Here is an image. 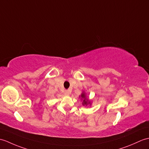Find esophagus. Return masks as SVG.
Listing matches in <instances>:
<instances>
[{"instance_id": "1", "label": "esophagus", "mask_w": 149, "mask_h": 149, "mask_svg": "<svg viewBox=\"0 0 149 149\" xmlns=\"http://www.w3.org/2000/svg\"><path fill=\"white\" fill-rule=\"evenodd\" d=\"M64 94H65V95H66V96H69L70 94V90H65L64 91Z\"/></svg>"}]
</instances>
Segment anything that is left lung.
Listing matches in <instances>:
<instances>
[{
  "label": "left lung",
  "mask_w": 149,
  "mask_h": 149,
  "mask_svg": "<svg viewBox=\"0 0 149 149\" xmlns=\"http://www.w3.org/2000/svg\"><path fill=\"white\" fill-rule=\"evenodd\" d=\"M79 98H81V101H82V104L83 106H88V105H91V102L89 100L85 92H82L81 95L79 96Z\"/></svg>",
  "instance_id": "obj_1"
}]
</instances>
